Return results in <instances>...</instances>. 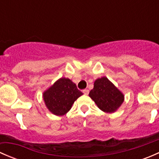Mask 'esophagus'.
Wrapping results in <instances>:
<instances>
[{
    "label": "esophagus",
    "mask_w": 159,
    "mask_h": 159,
    "mask_svg": "<svg viewBox=\"0 0 159 159\" xmlns=\"http://www.w3.org/2000/svg\"><path fill=\"white\" fill-rule=\"evenodd\" d=\"M83 93H84V94H86V95H87V94H89V91L88 89H84V90H83Z\"/></svg>",
    "instance_id": "1"
}]
</instances>
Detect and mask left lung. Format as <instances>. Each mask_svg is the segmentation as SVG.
<instances>
[{
    "label": "left lung",
    "mask_w": 159,
    "mask_h": 159,
    "mask_svg": "<svg viewBox=\"0 0 159 159\" xmlns=\"http://www.w3.org/2000/svg\"><path fill=\"white\" fill-rule=\"evenodd\" d=\"M89 96L101 110L108 113L116 111L124 102L122 93L105 77L94 81Z\"/></svg>",
    "instance_id": "left-lung-1"
}]
</instances>
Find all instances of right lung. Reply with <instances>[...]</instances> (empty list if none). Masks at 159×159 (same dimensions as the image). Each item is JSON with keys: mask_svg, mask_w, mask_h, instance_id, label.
<instances>
[{"mask_svg": "<svg viewBox=\"0 0 159 159\" xmlns=\"http://www.w3.org/2000/svg\"><path fill=\"white\" fill-rule=\"evenodd\" d=\"M83 94L70 79L61 78L44 91V102L51 112L63 115L71 108L74 102Z\"/></svg>", "mask_w": 159, "mask_h": 159, "instance_id": "obj_1", "label": "right lung"}]
</instances>
